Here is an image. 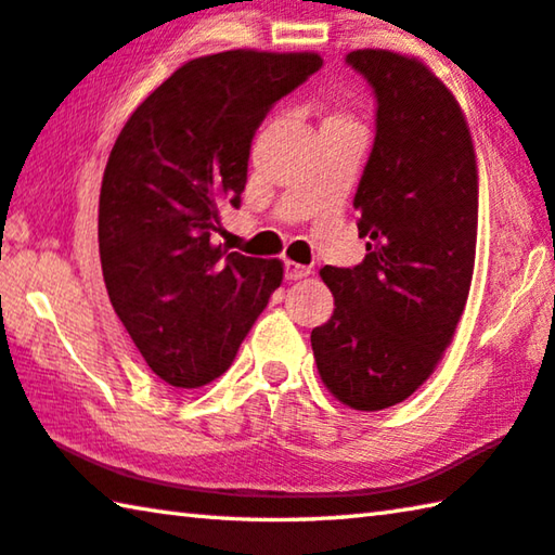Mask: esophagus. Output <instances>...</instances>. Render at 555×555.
Returning a JSON list of instances; mask_svg holds the SVG:
<instances>
[{"instance_id": "obj_1", "label": "esophagus", "mask_w": 555, "mask_h": 555, "mask_svg": "<svg viewBox=\"0 0 555 555\" xmlns=\"http://www.w3.org/2000/svg\"><path fill=\"white\" fill-rule=\"evenodd\" d=\"M309 275H312V270L307 266H299V262H293V260L285 262V280H289V283H293V280H305Z\"/></svg>"}]
</instances>
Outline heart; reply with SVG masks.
Returning <instances> with one entry per match:
<instances>
[{
  "instance_id": "heart-1",
  "label": "heart",
  "mask_w": 555,
  "mask_h": 555,
  "mask_svg": "<svg viewBox=\"0 0 555 555\" xmlns=\"http://www.w3.org/2000/svg\"><path fill=\"white\" fill-rule=\"evenodd\" d=\"M324 124H341V126H358L356 119L348 112H334Z\"/></svg>"
}]
</instances>
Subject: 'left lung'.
<instances>
[{"label": "left lung", "instance_id": "8db88e82", "mask_svg": "<svg viewBox=\"0 0 555 555\" xmlns=\"http://www.w3.org/2000/svg\"><path fill=\"white\" fill-rule=\"evenodd\" d=\"M377 100L375 143L353 207L365 258L322 268L334 314L312 332L338 402L377 412L429 380L468 302L478 241V163L461 104L416 57L346 55Z\"/></svg>", "mask_w": 555, "mask_h": 555}]
</instances>
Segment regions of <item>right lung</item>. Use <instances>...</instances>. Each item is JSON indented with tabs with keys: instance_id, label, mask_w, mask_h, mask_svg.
I'll use <instances>...</instances> for the list:
<instances>
[{
	"instance_id": "right-lung-1",
	"label": "right lung",
	"mask_w": 555,
	"mask_h": 555,
	"mask_svg": "<svg viewBox=\"0 0 555 555\" xmlns=\"http://www.w3.org/2000/svg\"><path fill=\"white\" fill-rule=\"evenodd\" d=\"M317 53L223 51L135 106L106 160L100 258L116 317L151 371L192 390L229 371L283 283V262L214 243L238 207L260 121L322 67Z\"/></svg>"
}]
</instances>
